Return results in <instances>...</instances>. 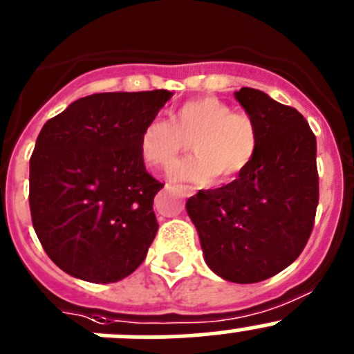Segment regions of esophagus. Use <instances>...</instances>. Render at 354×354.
I'll list each match as a JSON object with an SVG mask.
<instances>
[{
	"mask_svg": "<svg viewBox=\"0 0 354 354\" xmlns=\"http://www.w3.org/2000/svg\"><path fill=\"white\" fill-rule=\"evenodd\" d=\"M178 188H180V192L183 194V197H192V195L195 194L194 187H190V185H180Z\"/></svg>",
	"mask_w": 354,
	"mask_h": 354,
	"instance_id": "1",
	"label": "esophagus"
}]
</instances>
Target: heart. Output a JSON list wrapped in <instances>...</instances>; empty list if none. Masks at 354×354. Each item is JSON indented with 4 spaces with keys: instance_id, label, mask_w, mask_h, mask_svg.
I'll list each match as a JSON object with an SVG mask.
<instances>
[{
    "instance_id": "heart-1",
    "label": "heart",
    "mask_w": 354,
    "mask_h": 354,
    "mask_svg": "<svg viewBox=\"0 0 354 354\" xmlns=\"http://www.w3.org/2000/svg\"><path fill=\"white\" fill-rule=\"evenodd\" d=\"M192 140V152L173 169L174 180L194 183L232 181L252 164L259 147V129L252 115L233 111L214 95H202L181 104L173 122L153 118L142 128L140 153L147 164L169 169Z\"/></svg>"
}]
</instances>
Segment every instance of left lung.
<instances>
[{"mask_svg": "<svg viewBox=\"0 0 354 354\" xmlns=\"http://www.w3.org/2000/svg\"><path fill=\"white\" fill-rule=\"evenodd\" d=\"M256 121L259 147L232 183L201 190L187 212L209 268L235 283L277 275L299 257L318 205L317 138L306 119L254 88L235 91Z\"/></svg>", "mask_w": 354, "mask_h": 354, "instance_id": "8db88e82", "label": "left lung"}]
</instances>
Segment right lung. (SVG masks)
<instances>
[{"label":"right lung","mask_w":354,"mask_h":354,"mask_svg":"<svg viewBox=\"0 0 354 354\" xmlns=\"http://www.w3.org/2000/svg\"><path fill=\"white\" fill-rule=\"evenodd\" d=\"M171 97L95 93L41 129L29 162L30 218L44 252L68 275L119 282L145 259L164 183L145 169L138 138Z\"/></svg>","instance_id":"right-lung-1"}]
</instances>
